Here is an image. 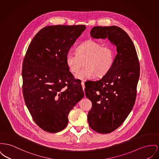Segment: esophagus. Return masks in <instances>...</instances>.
I'll list each match as a JSON object with an SVG mask.
<instances>
[{"label": "esophagus", "instance_id": "obj_1", "mask_svg": "<svg viewBox=\"0 0 159 159\" xmlns=\"http://www.w3.org/2000/svg\"><path fill=\"white\" fill-rule=\"evenodd\" d=\"M81 84H82V88H83V90H84V88H85V86H84V82H82V83H81Z\"/></svg>", "mask_w": 159, "mask_h": 159}]
</instances>
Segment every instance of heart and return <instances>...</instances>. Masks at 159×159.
Returning <instances> with one entry per match:
<instances>
[{
  "label": "heart",
  "mask_w": 159,
  "mask_h": 159,
  "mask_svg": "<svg viewBox=\"0 0 159 159\" xmlns=\"http://www.w3.org/2000/svg\"><path fill=\"white\" fill-rule=\"evenodd\" d=\"M116 52L110 46H103L93 41H88L80 44L76 53L69 52L66 57L68 70L77 73L83 66V68L75 77L80 80L93 77H102L112 69L115 62Z\"/></svg>",
  "instance_id": "1"
}]
</instances>
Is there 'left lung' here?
I'll list each match as a JSON object with an SVG mask.
<instances>
[{"instance_id":"left-lung-1","label":"left lung","mask_w":159,"mask_h":159,"mask_svg":"<svg viewBox=\"0 0 159 159\" xmlns=\"http://www.w3.org/2000/svg\"><path fill=\"white\" fill-rule=\"evenodd\" d=\"M90 34L95 39L108 38L116 47L117 55L110 71L84 89L93 104L88 115L90 127L100 133H109L121 125L133 107L140 66L133 43L122 29L95 26Z\"/></svg>"}]
</instances>
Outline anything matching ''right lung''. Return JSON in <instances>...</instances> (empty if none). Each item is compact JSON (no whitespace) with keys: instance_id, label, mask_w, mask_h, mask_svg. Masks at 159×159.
Instances as JSON below:
<instances>
[{"instance_id":"right-lung-1","label":"right lung","mask_w":159,"mask_h":159,"mask_svg":"<svg viewBox=\"0 0 159 159\" xmlns=\"http://www.w3.org/2000/svg\"><path fill=\"white\" fill-rule=\"evenodd\" d=\"M85 29L84 25L48 26L29 46L23 62V93L33 120L43 130L64 129L69 113L84 97L66 57Z\"/></svg>"}]
</instances>
